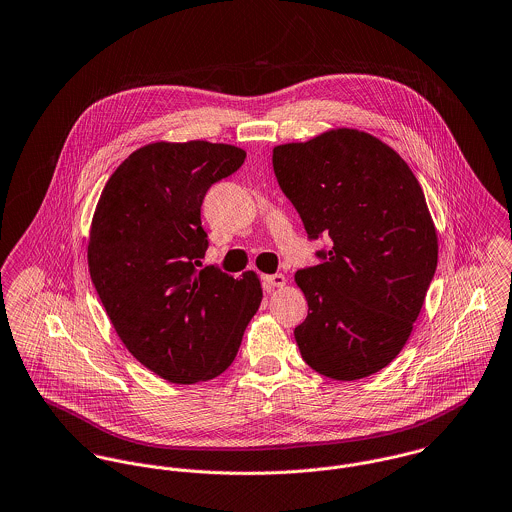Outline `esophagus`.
<instances>
[{
	"label": "esophagus",
	"mask_w": 512,
	"mask_h": 512,
	"mask_svg": "<svg viewBox=\"0 0 512 512\" xmlns=\"http://www.w3.org/2000/svg\"><path fill=\"white\" fill-rule=\"evenodd\" d=\"M285 276L283 274H272V276H264L262 278V283H264V289L266 291H274V289H278V287H283L285 285Z\"/></svg>",
	"instance_id": "esophagus-1"
}]
</instances>
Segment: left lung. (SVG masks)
Segmentation results:
<instances>
[{
  "label": "left lung",
  "instance_id": "1",
  "mask_svg": "<svg viewBox=\"0 0 512 512\" xmlns=\"http://www.w3.org/2000/svg\"><path fill=\"white\" fill-rule=\"evenodd\" d=\"M272 162L309 240H332L319 266L295 274L309 305L293 330L303 360L338 381L379 372L409 340L438 262L415 174L356 129L279 144Z\"/></svg>",
  "mask_w": 512,
  "mask_h": 512
}]
</instances>
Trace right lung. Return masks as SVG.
I'll use <instances>...</instances> for the list:
<instances>
[{
  "label": "right lung",
  "mask_w": 512,
  "mask_h": 512,
  "mask_svg": "<svg viewBox=\"0 0 512 512\" xmlns=\"http://www.w3.org/2000/svg\"><path fill=\"white\" fill-rule=\"evenodd\" d=\"M244 158L242 148L205 140L146 144L113 172L95 207V291L127 350L172 383L225 372L262 301L254 272L199 270L209 246L205 193Z\"/></svg>",
  "instance_id": "add662e5"
}]
</instances>
